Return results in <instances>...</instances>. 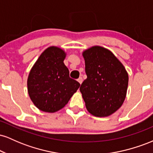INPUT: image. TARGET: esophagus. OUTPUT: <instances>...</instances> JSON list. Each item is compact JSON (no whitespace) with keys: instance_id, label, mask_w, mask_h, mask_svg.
<instances>
[{"instance_id":"34e87169","label":"esophagus","mask_w":153,"mask_h":153,"mask_svg":"<svg viewBox=\"0 0 153 153\" xmlns=\"http://www.w3.org/2000/svg\"><path fill=\"white\" fill-rule=\"evenodd\" d=\"M78 82L80 84L82 83V78H81V77H80V78H79L78 79Z\"/></svg>"}]
</instances>
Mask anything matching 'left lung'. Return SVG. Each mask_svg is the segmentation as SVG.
<instances>
[{
  "label": "left lung",
  "instance_id": "1",
  "mask_svg": "<svg viewBox=\"0 0 153 153\" xmlns=\"http://www.w3.org/2000/svg\"><path fill=\"white\" fill-rule=\"evenodd\" d=\"M86 80L80 88L88 112L97 117L113 114L122 106L129 76L125 68L111 51L93 46L82 52Z\"/></svg>",
  "mask_w": 153,
  "mask_h": 153
}]
</instances>
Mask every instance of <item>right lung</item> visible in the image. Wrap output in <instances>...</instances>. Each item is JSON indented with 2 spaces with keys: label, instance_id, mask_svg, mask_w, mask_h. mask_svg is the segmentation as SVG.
<instances>
[{
  "label": "right lung",
  "instance_id": "right-lung-1",
  "mask_svg": "<svg viewBox=\"0 0 153 153\" xmlns=\"http://www.w3.org/2000/svg\"><path fill=\"white\" fill-rule=\"evenodd\" d=\"M66 54L60 47H49L29 72L28 94L35 106L42 111L54 113L62 109L80 87L78 81L70 78L64 64Z\"/></svg>",
  "mask_w": 153,
  "mask_h": 153
}]
</instances>
